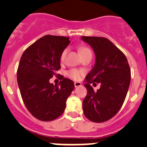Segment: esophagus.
Listing matches in <instances>:
<instances>
[{"label":"esophagus","instance_id":"esophagus-1","mask_svg":"<svg viewBox=\"0 0 147 147\" xmlns=\"http://www.w3.org/2000/svg\"><path fill=\"white\" fill-rule=\"evenodd\" d=\"M74 84H75V87H80V86L82 85V83L80 82H74Z\"/></svg>","mask_w":147,"mask_h":147}]
</instances>
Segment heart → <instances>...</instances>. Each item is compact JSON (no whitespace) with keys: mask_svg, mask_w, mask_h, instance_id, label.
I'll return each instance as SVG.
<instances>
[{"mask_svg":"<svg viewBox=\"0 0 147 147\" xmlns=\"http://www.w3.org/2000/svg\"><path fill=\"white\" fill-rule=\"evenodd\" d=\"M79 53L81 55V57H83L84 56L87 55L92 54V52L88 47H85V46H82V47H80L79 49ZM67 53V50L65 49L63 50L61 53V55H60V60L62 62L64 61L65 56H66ZM84 72L82 69H71L69 71H67V75L71 79L74 80H80L82 78V77L84 75Z\"/></svg>","mask_w":147,"mask_h":147,"instance_id":"1","label":"heart"}]
</instances>
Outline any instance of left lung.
I'll return each mask as SVG.
<instances>
[{"label": "left lung", "mask_w": 147, "mask_h": 147, "mask_svg": "<svg viewBox=\"0 0 147 147\" xmlns=\"http://www.w3.org/2000/svg\"><path fill=\"white\" fill-rule=\"evenodd\" d=\"M95 54V64L85 78L87 94L82 102L89 120L104 122L113 117L122 106L131 80V70L124 53L109 40L102 37L82 36ZM101 83L94 92L90 84Z\"/></svg>", "instance_id": "obj_1"}]
</instances>
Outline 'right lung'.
<instances>
[{
	"label": "right lung",
	"instance_id": "right-lung-1",
	"mask_svg": "<svg viewBox=\"0 0 147 147\" xmlns=\"http://www.w3.org/2000/svg\"><path fill=\"white\" fill-rule=\"evenodd\" d=\"M69 42L67 37L45 35L29 46L20 58L17 71L20 94L28 110L41 121L59 117L75 87L67 78H62L58 85L50 83L61 68L60 55Z\"/></svg>",
	"mask_w": 147,
	"mask_h": 147
}]
</instances>
